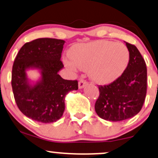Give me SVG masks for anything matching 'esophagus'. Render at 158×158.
Listing matches in <instances>:
<instances>
[{"label": "esophagus", "instance_id": "obj_1", "mask_svg": "<svg viewBox=\"0 0 158 158\" xmlns=\"http://www.w3.org/2000/svg\"><path fill=\"white\" fill-rule=\"evenodd\" d=\"M87 81L84 80V79H81L80 81H79V89H81V88H83L85 85H87Z\"/></svg>", "mask_w": 158, "mask_h": 158}]
</instances>
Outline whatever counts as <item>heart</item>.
<instances>
[{
	"label": "heart",
	"mask_w": 158,
	"mask_h": 158,
	"mask_svg": "<svg viewBox=\"0 0 158 158\" xmlns=\"http://www.w3.org/2000/svg\"><path fill=\"white\" fill-rule=\"evenodd\" d=\"M70 59L64 64L73 72L88 70L92 80L107 85L117 80L129 62V51L125 44L107 40L79 44L70 49Z\"/></svg>",
	"instance_id": "1"
}]
</instances>
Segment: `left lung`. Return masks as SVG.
Instances as JSON below:
<instances>
[{
    "mask_svg": "<svg viewBox=\"0 0 158 158\" xmlns=\"http://www.w3.org/2000/svg\"><path fill=\"white\" fill-rule=\"evenodd\" d=\"M129 62L123 73L108 85H99V97L95 103L96 113L113 122L135 117L140 111L147 89V69L135 45L126 42Z\"/></svg>",
    "mask_w": 158,
    "mask_h": 158,
    "instance_id": "8db88e82",
    "label": "left lung"
}]
</instances>
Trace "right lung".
Returning a JSON list of instances; mask_svg holds the SVG:
<instances>
[{
    "label": "right lung",
    "instance_id": "obj_1",
    "mask_svg": "<svg viewBox=\"0 0 158 158\" xmlns=\"http://www.w3.org/2000/svg\"><path fill=\"white\" fill-rule=\"evenodd\" d=\"M65 41L42 38L27 42L20 49L12 66V87L19 110L32 120L50 123L59 120L64 111V99L78 90L77 80H66L59 74L64 68L60 60ZM40 73L35 83L26 71Z\"/></svg>",
    "mask_w": 158,
    "mask_h": 158
}]
</instances>
